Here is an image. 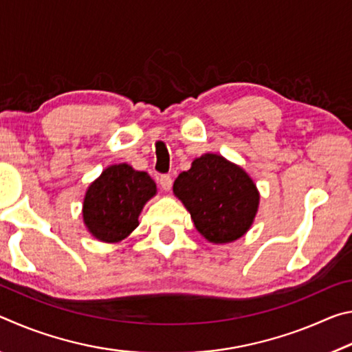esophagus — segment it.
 Here are the masks:
<instances>
[{"instance_id": "1", "label": "esophagus", "mask_w": 352, "mask_h": 352, "mask_svg": "<svg viewBox=\"0 0 352 352\" xmlns=\"http://www.w3.org/2000/svg\"><path fill=\"white\" fill-rule=\"evenodd\" d=\"M160 186L163 190H170L172 188V178L170 175H162L160 177Z\"/></svg>"}]
</instances>
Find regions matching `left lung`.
Here are the masks:
<instances>
[{"label":"left lung","instance_id":"8db88e82","mask_svg":"<svg viewBox=\"0 0 352 352\" xmlns=\"http://www.w3.org/2000/svg\"><path fill=\"white\" fill-rule=\"evenodd\" d=\"M172 189L199 233L216 245L245 234L259 210L261 195L253 178L219 153L195 158Z\"/></svg>","mask_w":352,"mask_h":352}]
</instances>
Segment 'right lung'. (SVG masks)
<instances>
[{
  "mask_svg": "<svg viewBox=\"0 0 352 352\" xmlns=\"http://www.w3.org/2000/svg\"><path fill=\"white\" fill-rule=\"evenodd\" d=\"M155 195L157 184L147 172L127 163L111 164L87 189L83 223L94 239L118 243L133 233L142 208Z\"/></svg>",
  "mask_w": 352,
  "mask_h": 352,
  "instance_id": "right-lung-1",
  "label": "right lung"
}]
</instances>
